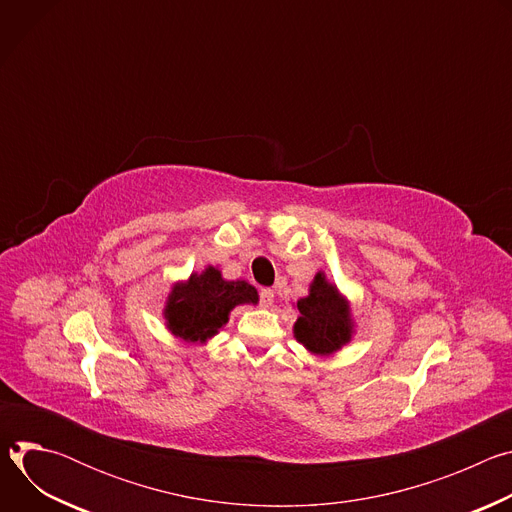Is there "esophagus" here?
I'll list each match as a JSON object with an SVG mask.
<instances>
[{"mask_svg": "<svg viewBox=\"0 0 512 512\" xmlns=\"http://www.w3.org/2000/svg\"><path fill=\"white\" fill-rule=\"evenodd\" d=\"M259 302H261L263 308H269V306L273 304V289L263 287V289L259 291Z\"/></svg>", "mask_w": 512, "mask_h": 512, "instance_id": "34e87169", "label": "esophagus"}]
</instances>
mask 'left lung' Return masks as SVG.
Instances as JSON below:
<instances>
[{
    "mask_svg": "<svg viewBox=\"0 0 512 512\" xmlns=\"http://www.w3.org/2000/svg\"><path fill=\"white\" fill-rule=\"evenodd\" d=\"M300 316L294 324V338L318 356H330L354 336L350 302L338 287L318 271L310 283V294L298 300Z\"/></svg>",
    "mask_w": 512,
    "mask_h": 512,
    "instance_id": "8db88e82",
    "label": "left lung"
}]
</instances>
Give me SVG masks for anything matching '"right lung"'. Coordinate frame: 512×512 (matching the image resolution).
Here are the masks:
<instances>
[{
    "mask_svg": "<svg viewBox=\"0 0 512 512\" xmlns=\"http://www.w3.org/2000/svg\"><path fill=\"white\" fill-rule=\"evenodd\" d=\"M257 302L259 294L251 283L227 281L221 269L208 265L172 285L164 306L166 328L176 338L204 344L229 322L233 308Z\"/></svg>",
    "mask_w": 512,
    "mask_h": 512,
    "instance_id": "add662e5",
    "label": "right lung"
}]
</instances>
